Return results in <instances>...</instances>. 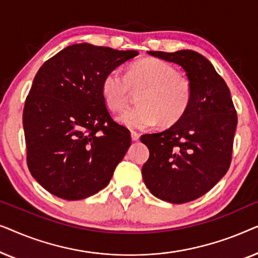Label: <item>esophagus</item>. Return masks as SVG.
I'll return each mask as SVG.
<instances>
[{"instance_id": "34e87169", "label": "esophagus", "mask_w": 258, "mask_h": 258, "mask_svg": "<svg viewBox=\"0 0 258 258\" xmlns=\"http://www.w3.org/2000/svg\"><path fill=\"white\" fill-rule=\"evenodd\" d=\"M140 134L137 133V132H132V139L134 140V141H139L140 140Z\"/></svg>"}]
</instances>
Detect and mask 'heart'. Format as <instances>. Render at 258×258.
Segmentation results:
<instances>
[{
	"label": "heart",
	"mask_w": 258,
	"mask_h": 258,
	"mask_svg": "<svg viewBox=\"0 0 258 258\" xmlns=\"http://www.w3.org/2000/svg\"><path fill=\"white\" fill-rule=\"evenodd\" d=\"M134 89H143L141 105L126 108L118 116L119 123L130 129H149L158 122L172 125L188 110L191 102V87L178 76L169 63L156 58L136 62L124 74L111 69L101 84L102 97L112 110H119L128 102Z\"/></svg>",
	"instance_id": "heart-1"
}]
</instances>
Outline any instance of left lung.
Returning a JSON list of instances; mask_svg holds the SVG:
<instances>
[{
	"instance_id": "8db88e82",
	"label": "left lung",
	"mask_w": 258,
	"mask_h": 258,
	"mask_svg": "<svg viewBox=\"0 0 258 258\" xmlns=\"http://www.w3.org/2000/svg\"><path fill=\"white\" fill-rule=\"evenodd\" d=\"M148 54L182 67L191 102L170 128L141 137L150 151L142 167L143 181L157 199L186 203L207 194L227 174L237 114L227 83L204 56L192 50Z\"/></svg>"
}]
</instances>
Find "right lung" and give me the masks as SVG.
<instances>
[{"label": "right lung", "mask_w": 258, "mask_h": 258, "mask_svg": "<svg viewBox=\"0 0 258 258\" xmlns=\"http://www.w3.org/2000/svg\"><path fill=\"white\" fill-rule=\"evenodd\" d=\"M137 55L73 44L37 72L23 109L27 164L52 195L83 200L110 182L132 137L111 118L101 84L108 72Z\"/></svg>", "instance_id": "obj_1"}]
</instances>
